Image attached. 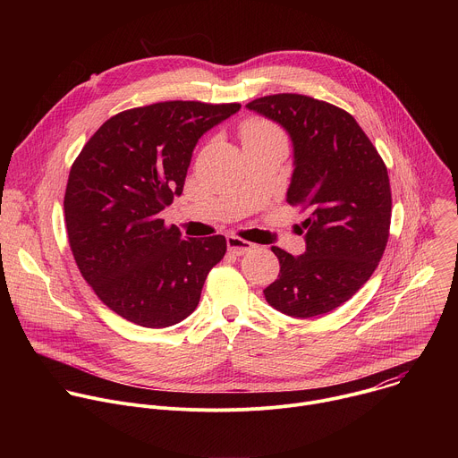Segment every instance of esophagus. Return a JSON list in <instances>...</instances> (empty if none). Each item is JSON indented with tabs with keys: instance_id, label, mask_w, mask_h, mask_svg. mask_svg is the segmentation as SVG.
Segmentation results:
<instances>
[{
	"instance_id": "obj_1",
	"label": "esophagus",
	"mask_w": 458,
	"mask_h": 458,
	"mask_svg": "<svg viewBox=\"0 0 458 458\" xmlns=\"http://www.w3.org/2000/svg\"><path fill=\"white\" fill-rule=\"evenodd\" d=\"M226 244H228V250L232 253H235V255H244L246 251L255 248V244H251L250 241H244V239H241L237 235H228L226 237Z\"/></svg>"
}]
</instances>
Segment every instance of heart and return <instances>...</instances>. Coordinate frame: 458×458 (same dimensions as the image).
<instances>
[{"mask_svg":"<svg viewBox=\"0 0 458 458\" xmlns=\"http://www.w3.org/2000/svg\"><path fill=\"white\" fill-rule=\"evenodd\" d=\"M277 136H281L277 126L267 119H260V117L246 119L241 126V140L242 141L267 140V138H277Z\"/></svg>","mask_w":458,"mask_h":458,"instance_id":"obj_1","label":"heart"}]
</instances>
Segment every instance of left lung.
<instances>
[{
    "label": "left lung",
    "instance_id": "left-lung-1",
    "mask_svg": "<svg viewBox=\"0 0 458 458\" xmlns=\"http://www.w3.org/2000/svg\"><path fill=\"white\" fill-rule=\"evenodd\" d=\"M283 124L293 141L288 203L306 212V251L272 246L281 272L265 290L276 310L324 315L371 277L387 244L391 188L387 168L346 110L302 94H274L246 105Z\"/></svg>",
    "mask_w": 458,
    "mask_h": 458
}]
</instances>
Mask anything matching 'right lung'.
Returning <instances> with one entry per match:
<instances>
[{
  "label": "right lung",
  "instance_id": "1",
  "mask_svg": "<svg viewBox=\"0 0 458 458\" xmlns=\"http://www.w3.org/2000/svg\"><path fill=\"white\" fill-rule=\"evenodd\" d=\"M239 103L161 101L106 119L72 163L64 223L83 279L112 311L166 328L199 304L225 235L181 239L161 212L181 195L199 138Z\"/></svg>",
  "mask_w": 458,
  "mask_h": 458
}]
</instances>
